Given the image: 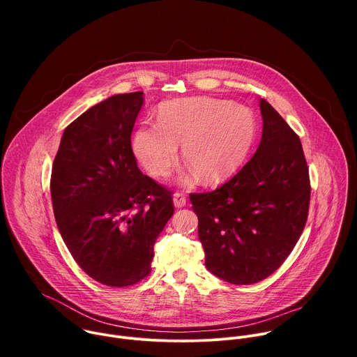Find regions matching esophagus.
<instances>
[{
	"label": "esophagus",
	"mask_w": 357,
	"mask_h": 357,
	"mask_svg": "<svg viewBox=\"0 0 357 357\" xmlns=\"http://www.w3.org/2000/svg\"><path fill=\"white\" fill-rule=\"evenodd\" d=\"M186 195L183 192H175L174 193V205L175 208H183L186 205Z\"/></svg>",
	"instance_id": "obj_1"
}]
</instances>
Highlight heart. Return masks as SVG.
Returning <instances> with one entry per match:
<instances>
[{"label": "heart", "mask_w": 357, "mask_h": 357, "mask_svg": "<svg viewBox=\"0 0 357 357\" xmlns=\"http://www.w3.org/2000/svg\"><path fill=\"white\" fill-rule=\"evenodd\" d=\"M252 114L230 100L188 97L169 101L158 110L157 124H141L131 146L141 165L155 178L167 176L178 161L190 165L182 176L189 182L196 172L206 182L233 175L248 158L256 142Z\"/></svg>", "instance_id": "heart-1"}]
</instances>
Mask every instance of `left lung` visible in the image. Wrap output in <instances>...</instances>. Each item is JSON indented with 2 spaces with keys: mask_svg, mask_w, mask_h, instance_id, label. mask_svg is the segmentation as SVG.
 I'll list each match as a JSON object with an SVG mask.
<instances>
[{
  "mask_svg": "<svg viewBox=\"0 0 357 357\" xmlns=\"http://www.w3.org/2000/svg\"><path fill=\"white\" fill-rule=\"evenodd\" d=\"M261 142L212 192L190 193L206 268L248 285L266 280L294 250L308 219L311 182L299 137L264 98Z\"/></svg>",
  "mask_w": 357,
  "mask_h": 357,
  "instance_id": "1",
  "label": "left lung"
}]
</instances>
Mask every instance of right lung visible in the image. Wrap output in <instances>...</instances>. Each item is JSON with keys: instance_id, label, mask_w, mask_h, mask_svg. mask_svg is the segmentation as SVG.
<instances>
[{"instance_id": "obj_1", "label": "right lung", "mask_w": 357, "mask_h": 357, "mask_svg": "<svg viewBox=\"0 0 357 357\" xmlns=\"http://www.w3.org/2000/svg\"><path fill=\"white\" fill-rule=\"evenodd\" d=\"M142 91L116 94L70 123L50 175L54 213L77 266L107 287L151 273L154 244L174 215L172 192L142 175L131 132Z\"/></svg>"}]
</instances>
